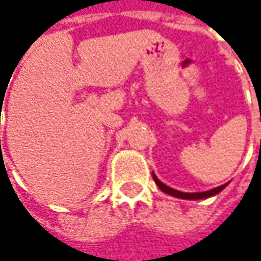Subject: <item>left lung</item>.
<instances>
[{"label": "left lung", "mask_w": 261, "mask_h": 261, "mask_svg": "<svg viewBox=\"0 0 261 261\" xmlns=\"http://www.w3.org/2000/svg\"><path fill=\"white\" fill-rule=\"evenodd\" d=\"M152 178H154V181H155V184L159 186V189H160L162 192H165V193H168V195H171V196H175V198H181V199H204V198H210V196H215L216 193H219L221 190H224V189L228 186V182H225V184H221V186H218V187H215V189H212V190L187 193V192H180V190H175V189H172V187L163 184V182L160 181L154 174H152Z\"/></svg>", "instance_id": "left-lung-1"}]
</instances>
